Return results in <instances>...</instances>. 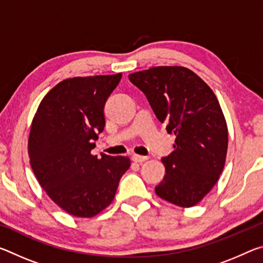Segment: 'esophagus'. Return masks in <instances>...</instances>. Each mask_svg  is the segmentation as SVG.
Wrapping results in <instances>:
<instances>
[{"instance_id":"34e87169","label":"esophagus","mask_w":263,"mask_h":263,"mask_svg":"<svg viewBox=\"0 0 263 263\" xmlns=\"http://www.w3.org/2000/svg\"><path fill=\"white\" fill-rule=\"evenodd\" d=\"M132 160L135 162H139V163H141V162H144V161H146V160H148V157H142V155H138V154H135L132 157Z\"/></svg>"}]
</instances>
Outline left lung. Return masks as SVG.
I'll return each mask as SVG.
<instances>
[{"mask_svg":"<svg viewBox=\"0 0 263 263\" xmlns=\"http://www.w3.org/2000/svg\"><path fill=\"white\" fill-rule=\"evenodd\" d=\"M128 79L175 135V149L161 160L166 174L155 194L177 206L196 205L217 183L228 153V125L215 92L180 66H159Z\"/></svg>","mask_w":263,"mask_h":263,"instance_id":"1","label":"left lung"}]
</instances>
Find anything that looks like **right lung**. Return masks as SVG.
I'll use <instances>...</instances> for the list:
<instances>
[{"mask_svg": "<svg viewBox=\"0 0 263 263\" xmlns=\"http://www.w3.org/2000/svg\"><path fill=\"white\" fill-rule=\"evenodd\" d=\"M121 79L122 73L66 79L33 117L31 167L52 201L72 216L90 218L110 205L131 164L127 157L91 154L105 126L104 104Z\"/></svg>", "mask_w": 263, "mask_h": 263, "instance_id": "1", "label": "right lung"}]
</instances>
